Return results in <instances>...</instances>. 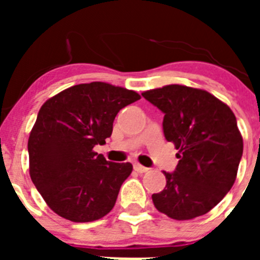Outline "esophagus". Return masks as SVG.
Listing matches in <instances>:
<instances>
[{
    "instance_id": "34e87169",
    "label": "esophagus",
    "mask_w": 260,
    "mask_h": 260,
    "mask_svg": "<svg viewBox=\"0 0 260 260\" xmlns=\"http://www.w3.org/2000/svg\"><path fill=\"white\" fill-rule=\"evenodd\" d=\"M134 169L138 172V173H146V172L150 171L148 168L143 167V165H141V164H134Z\"/></svg>"
}]
</instances>
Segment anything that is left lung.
Masks as SVG:
<instances>
[{
  "label": "left lung",
  "instance_id": "obj_1",
  "mask_svg": "<svg viewBox=\"0 0 260 260\" xmlns=\"http://www.w3.org/2000/svg\"><path fill=\"white\" fill-rule=\"evenodd\" d=\"M164 113L165 139L178 150L176 171L152 194L157 211L174 220L210 212L232 189L243 152L231 108L204 89L169 84L142 93Z\"/></svg>",
  "mask_w": 260,
  "mask_h": 260
}]
</instances>
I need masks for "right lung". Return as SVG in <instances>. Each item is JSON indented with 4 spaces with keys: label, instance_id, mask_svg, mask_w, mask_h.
<instances>
[{
    "label": "right lung",
    "instance_id": "right-lung-1",
    "mask_svg": "<svg viewBox=\"0 0 260 260\" xmlns=\"http://www.w3.org/2000/svg\"><path fill=\"white\" fill-rule=\"evenodd\" d=\"M139 99L132 89L92 82L43 104L28 138L29 176L53 212L89 222L112 211L133 165L107 161L93 147L112 135L119 110Z\"/></svg>",
    "mask_w": 260,
    "mask_h": 260
}]
</instances>
